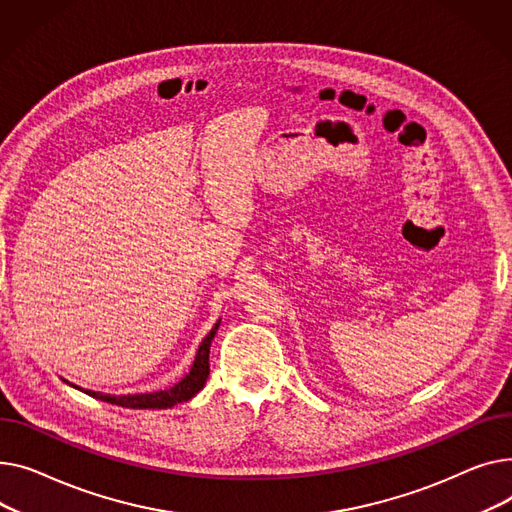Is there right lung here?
I'll return each mask as SVG.
<instances>
[{"label": "right lung", "mask_w": 512, "mask_h": 512, "mask_svg": "<svg viewBox=\"0 0 512 512\" xmlns=\"http://www.w3.org/2000/svg\"><path fill=\"white\" fill-rule=\"evenodd\" d=\"M221 324V318L217 320V324L210 328V333L202 339L196 357H194V364L190 368V372L179 380L177 384H173L171 388L165 390H157V393H140V395H107V393H95V390H84L80 386H74L68 382L70 386L84 390L88 397H95L99 401L111 403V405H119V407H126V409H169L177 403H186L190 401L198 390H202L210 368H208V353H210V343H213L215 335H217V328Z\"/></svg>", "instance_id": "1"}]
</instances>
